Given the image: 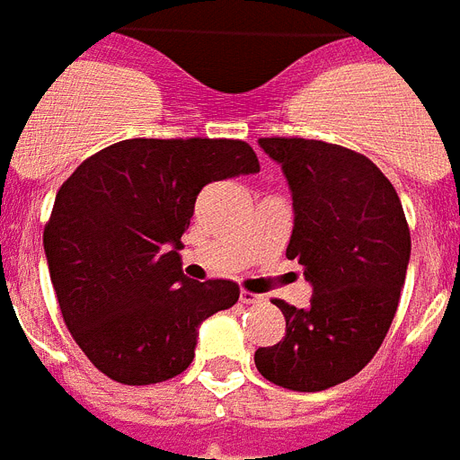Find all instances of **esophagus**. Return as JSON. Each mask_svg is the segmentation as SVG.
Listing matches in <instances>:
<instances>
[{"instance_id":"1","label":"esophagus","mask_w":460,"mask_h":460,"mask_svg":"<svg viewBox=\"0 0 460 460\" xmlns=\"http://www.w3.org/2000/svg\"><path fill=\"white\" fill-rule=\"evenodd\" d=\"M240 301H242V304H261V301H263V296H261V294L249 292V289H242Z\"/></svg>"}]
</instances>
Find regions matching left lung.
Wrapping results in <instances>:
<instances>
[{
  "mask_svg": "<svg viewBox=\"0 0 460 460\" xmlns=\"http://www.w3.org/2000/svg\"><path fill=\"white\" fill-rule=\"evenodd\" d=\"M289 182L294 227L288 259L304 266L314 296L306 308L273 299L285 337L253 363L266 380L321 392L354 377L377 354L394 321L411 259L402 201L363 154L321 139L261 137Z\"/></svg>",
  "mask_w": 460,
  "mask_h": 460,
  "instance_id": "obj_1",
  "label": "left lung"
}]
</instances>
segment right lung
Returning a JSON list of instances; mask_svg holds the SVG:
<instances>
[{"instance_id":"right-lung-1","label":"right lung","mask_w":460,"mask_h":460,"mask_svg":"<svg viewBox=\"0 0 460 460\" xmlns=\"http://www.w3.org/2000/svg\"><path fill=\"white\" fill-rule=\"evenodd\" d=\"M242 139H123L57 192L44 253L73 340L120 385H156L192 363L199 325L234 306L233 280L182 273V233L201 187L259 172Z\"/></svg>"}]
</instances>
